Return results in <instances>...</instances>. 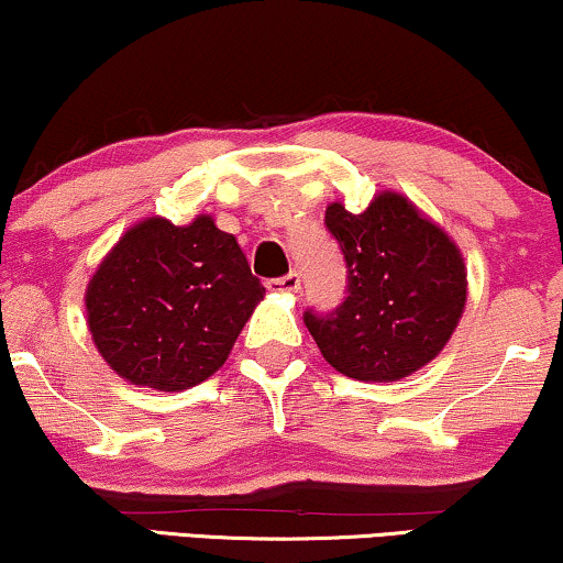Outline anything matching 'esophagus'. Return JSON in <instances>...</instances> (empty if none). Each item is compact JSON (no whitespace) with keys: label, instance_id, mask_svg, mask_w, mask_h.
<instances>
[{"label":"esophagus","instance_id":"esophagus-1","mask_svg":"<svg viewBox=\"0 0 563 563\" xmlns=\"http://www.w3.org/2000/svg\"><path fill=\"white\" fill-rule=\"evenodd\" d=\"M266 287L272 291H297L299 289V274L289 272L284 276H276V279H268Z\"/></svg>","mask_w":563,"mask_h":563}]
</instances>
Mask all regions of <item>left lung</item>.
<instances>
[{"label": "left lung", "instance_id": "8db88e82", "mask_svg": "<svg viewBox=\"0 0 563 563\" xmlns=\"http://www.w3.org/2000/svg\"><path fill=\"white\" fill-rule=\"evenodd\" d=\"M345 261V297L330 312L305 310L322 356L358 382H391L435 358L464 312V261L449 235L399 195L361 214L325 210Z\"/></svg>", "mask_w": 563, "mask_h": 563}]
</instances>
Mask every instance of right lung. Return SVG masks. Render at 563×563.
Listing matches in <instances>:
<instances>
[{"instance_id":"add662e5","label":"right lung","mask_w":563,"mask_h":563,"mask_svg":"<svg viewBox=\"0 0 563 563\" xmlns=\"http://www.w3.org/2000/svg\"><path fill=\"white\" fill-rule=\"evenodd\" d=\"M264 291L235 235L212 218L187 228L151 218L122 235L89 282V330L128 382L181 391L225 364Z\"/></svg>"}]
</instances>
